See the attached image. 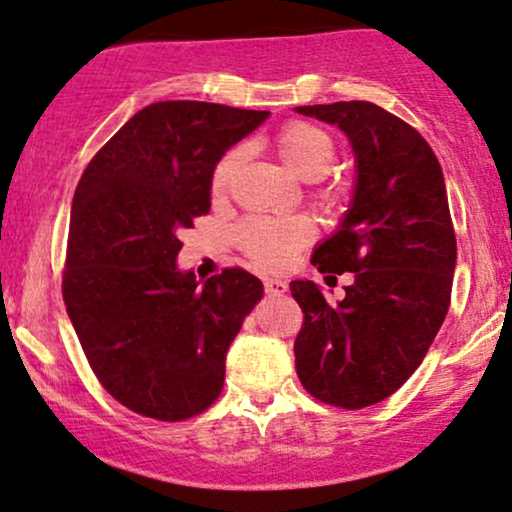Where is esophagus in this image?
Masks as SVG:
<instances>
[{"label":"esophagus","instance_id":"34e87169","mask_svg":"<svg viewBox=\"0 0 512 512\" xmlns=\"http://www.w3.org/2000/svg\"><path fill=\"white\" fill-rule=\"evenodd\" d=\"M289 289L285 280H277V277H268L266 280V294L268 296H282Z\"/></svg>","mask_w":512,"mask_h":512}]
</instances>
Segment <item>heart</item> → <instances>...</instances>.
I'll return each mask as SVG.
<instances>
[{
    "label": "heart",
    "mask_w": 512,
    "mask_h": 512,
    "mask_svg": "<svg viewBox=\"0 0 512 512\" xmlns=\"http://www.w3.org/2000/svg\"><path fill=\"white\" fill-rule=\"evenodd\" d=\"M275 149L285 166L301 180L323 178L334 156V144L323 128L311 123H289L277 132ZM244 161V147H232L220 156L211 175L213 192H225ZM315 227L308 218H249L239 230L244 249L266 268H282L292 261L296 249L308 244Z\"/></svg>",
    "instance_id": "heart-1"
}]
</instances>
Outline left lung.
<instances>
[{"label":"left lung","mask_w":512,"mask_h":512,"mask_svg":"<svg viewBox=\"0 0 512 512\" xmlns=\"http://www.w3.org/2000/svg\"><path fill=\"white\" fill-rule=\"evenodd\" d=\"M294 111L337 125L356 166L349 208L311 258L320 273H353L346 296L327 304L315 282L289 285L304 311L296 375L315 399L365 408L413 375L449 313L456 235L444 173L425 137L382 106Z\"/></svg>","instance_id":"1"}]
</instances>
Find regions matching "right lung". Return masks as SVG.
<instances>
[{
	"instance_id": "1",
	"label": "right lung",
	"mask_w": 512,
	"mask_h": 512,
	"mask_svg": "<svg viewBox=\"0 0 512 512\" xmlns=\"http://www.w3.org/2000/svg\"><path fill=\"white\" fill-rule=\"evenodd\" d=\"M268 111L144 106L85 168L68 227L63 301L94 375L116 401L185 420L218 399L225 356L263 282L242 268L197 280L180 230L211 211V175Z\"/></svg>"
}]
</instances>
